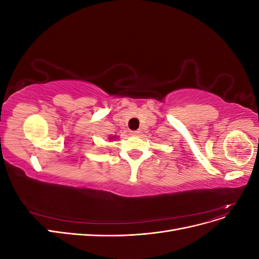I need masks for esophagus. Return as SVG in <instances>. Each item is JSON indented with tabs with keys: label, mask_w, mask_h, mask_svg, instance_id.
<instances>
[{
	"label": "esophagus",
	"mask_w": 259,
	"mask_h": 259,
	"mask_svg": "<svg viewBox=\"0 0 259 259\" xmlns=\"http://www.w3.org/2000/svg\"><path fill=\"white\" fill-rule=\"evenodd\" d=\"M131 134H132V135H134V136H137V135H139V134H140V131H139V130L132 131V132H131Z\"/></svg>",
	"instance_id": "34e87169"
}]
</instances>
